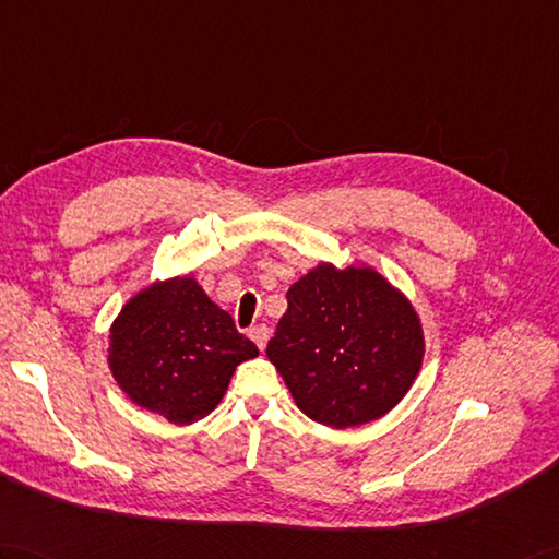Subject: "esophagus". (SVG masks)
Instances as JSON below:
<instances>
[{
  "mask_svg": "<svg viewBox=\"0 0 559 559\" xmlns=\"http://www.w3.org/2000/svg\"><path fill=\"white\" fill-rule=\"evenodd\" d=\"M269 329L264 326V323H259V326H252L250 329V338L257 343V347L259 349H264L266 347V341H269Z\"/></svg>",
  "mask_w": 559,
  "mask_h": 559,
  "instance_id": "1",
  "label": "esophagus"
}]
</instances>
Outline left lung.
Segmentation results:
<instances>
[{"instance_id": "obj_1", "label": "left lung", "mask_w": 559, "mask_h": 559, "mask_svg": "<svg viewBox=\"0 0 559 559\" xmlns=\"http://www.w3.org/2000/svg\"><path fill=\"white\" fill-rule=\"evenodd\" d=\"M285 297L266 357L309 419L353 428L407 395L424 359L421 321L379 271L323 262Z\"/></svg>"}]
</instances>
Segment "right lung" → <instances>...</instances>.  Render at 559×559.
Here are the masks:
<instances>
[{"instance_id": "right-lung-1", "label": "right lung", "mask_w": 559, "mask_h": 559, "mask_svg": "<svg viewBox=\"0 0 559 559\" xmlns=\"http://www.w3.org/2000/svg\"><path fill=\"white\" fill-rule=\"evenodd\" d=\"M257 355V345L198 281L176 276L123 305L111 323L107 361L138 407L183 426L204 419L240 361Z\"/></svg>"}]
</instances>
